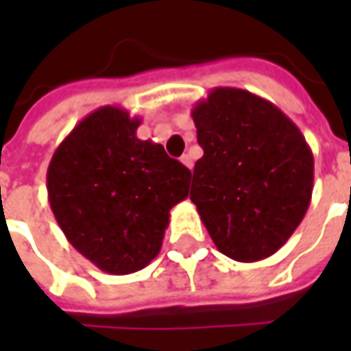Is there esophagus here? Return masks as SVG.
I'll return each mask as SVG.
<instances>
[{
  "instance_id": "obj_1",
  "label": "esophagus",
  "mask_w": 351,
  "mask_h": 351,
  "mask_svg": "<svg viewBox=\"0 0 351 351\" xmlns=\"http://www.w3.org/2000/svg\"><path fill=\"white\" fill-rule=\"evenodd\" d=\"M180 162L184 165H186L187 169H193V158H191V156H189V154H184V156H182V158H180Z\"/></svg>"
}]
</instances>
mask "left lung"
Listing matches in <instances>:
<instances>
[{"label":"left lung","mask_w":351,"mask_h":351,"mask_svg":"<svg viewBox=\"0 0 351 351\" xmlns=\"http://www.w3.org/2000/svg\"><path fill=\"white\" fill-rule=\"evenodd\" d=\"M204 156L191 202L220 253L256 262L282 247L313 191V154L299 127L250 90L217 87L191 111Z\"/></svg>","instance_id":"left-lung-1"}]
</instances>
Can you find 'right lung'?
I'll return each instance as SVG.
<instances>
[{
  "label": "right lung",
  "instance_id": "right-lung-1",
  "mask_svg": "<svg viewBox=\"0 0 351 351\" xmlns=\"http://www.w3.org/2000/svg\"><path fill=\"white\" fill-rule=\"evenodd\" d=\"M121 107L90 112L52 154L47 191L56 222L82 255L111 275L140 271L160 253L191 171L160 143L136 138Z\"/></svg>",
  "mask_w": 351,
  "mask_h": 351
}]
</instances>
